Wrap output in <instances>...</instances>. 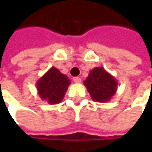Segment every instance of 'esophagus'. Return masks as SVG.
I'll return each instance as SVG.
<instances>
[{
  "label": "esophagus",
  "mask_w": 152,
  "mask_h": 152,
  "mask_svg": "<svg viewBox=\"0 0 152 152\" xmlns=\"http://www.w3.org/2000/svg\"><path fill=\"white\" fill-rule=\"evenodd\" d=\"M73 82L74 83H76V84H79V83H80L81 82V79L79 78V77H74L73 79Z\"/></svg>",
  "instance_id": "1"
}]
</instances>
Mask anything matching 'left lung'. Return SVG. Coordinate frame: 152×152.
Masks as SVG:
<instances>
[{
    "instance_id": "1",
    "label": "left lung",
    "mask_w": 152,
    "mask_h": 152,
    "mask_svg": "<svg viewBox=\"0 0 152 152\" xmlns=\"http://www.w3.org/2000/svg\"><path fill=\"white\" fill-rule=\"evenodd\" d=\"M91 99L96 102H109L118 90V81L102 67H94L84 81Z\"/></svg>"
}]
</instances>
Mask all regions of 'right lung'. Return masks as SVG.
I'll use <instances>...</instances> for the list:
<instances>
[{
  "label": "right lung",
  "mask_w": 152,
  "mask_h": 152,
  "mask_svg": "<svg viewBox=\"0 0 152 152\" xmlns=\"http://www.w3.org/2000/svg\"><path fill=\"white\" fill-rule=\"evenodd\" d=\"M70 84L67 75L52 67L38 79L36 88L39 96L50 105H54L62 101Z\"/></svg>",
  "instance_id": "add662e5"
}]
</instances>
